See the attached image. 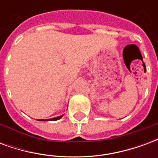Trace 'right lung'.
<instances>
[{"label":"right lung","mask_w":158,"mask_h":158,"mask_svg":"<svg viewBox=\"0 0 158 158\" xmlns=\"http://www.w3.org/2000/svg\"><path fill=\"white\" fill-rule=\"evenodd\" d=\"M62 116H59V117H56V118H52V119H48V120H54V121H56V120H58V119H60L61 118H62ZM47 120V119H46ZM40 121H45V120H40Z\"/></svg>","instance_id":"right-lung-1"}]
</instances>
